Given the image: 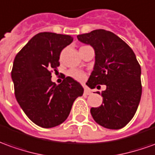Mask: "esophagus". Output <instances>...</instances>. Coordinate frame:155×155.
<instances>
[{
	"label": "esophagus",
	"mask_w": 155,
	"mask_h": 155,
	"mask_svg": "<svg viewBox=\"0 0 155 155\" xmlns=\"http://www.w3.org/2000/svg\"><path fill=\"white\" fill-rule=\"evenodd\" d=\"M84 93H85V94H86V95H90V94H91V91H90V90H89V89L85 88Z\"/></svg>",
	"instance_id": "obj_1"
}]
</instances>
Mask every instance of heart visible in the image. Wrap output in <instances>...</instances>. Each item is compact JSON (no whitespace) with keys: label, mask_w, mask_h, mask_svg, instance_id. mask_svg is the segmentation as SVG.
<instances>
[{"label":"heart","mask_w":155,"mask_h":155,"mask_svg":"<svg viewBox=\"0 0 155 155\" xmlns=\"http://www.w3.org/2000/svg\"><path fill=\"white\" fill-rule=\"evenodd\" d=\"M68 74H69V76H70L71 78H73L74 80L78 81H85V78H86V74H85L84 72H82L81 70H69Z\"/></svg>","instance_id":"heart-1"}]
</instances>
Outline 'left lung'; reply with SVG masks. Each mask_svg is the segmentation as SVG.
Wrapping results in <instances>:
<instances>
[{
    "label": "left lung",
    "instance_id": "8db88e82",
    "mask_svg": "<svg viewBox=\"0 0 155 155\" xmlns=\"http://www.w3.org/2000/svg\"><path fill=\"white\" fill-rule=\"evenodd\" d=\"M78 40L95 50V65L86 85L90 88L106 85L102 104L91 107V116L101 126L120 129L134 117L141 99V67L127 44L104 29L80 34Z\"/></svg>",
    "mask_w": 155,
    "mask_h": 155
}]
</instances>
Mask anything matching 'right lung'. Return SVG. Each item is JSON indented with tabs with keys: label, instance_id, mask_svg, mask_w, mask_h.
<instances>
[{
	"label": "right lung",
	"instance_id": "obj_1",
	"mask_svg": "<svg viewBox=\"0 0 155 155\" xmlns=\"http://www.w3.org/2000/svg\"><path fill=\"white\" fill-rule=\"evenodd\" d=\"M73 42L70 35L39 32L16 55L12 79L17 102L32 123L44 128L64 123L84 89L70 76L56 85L51 70L59 66V55Z\"/></svg>",
	"mask_w": 155,
	"mask_h": 155
}]
</instances>
